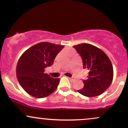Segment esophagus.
<instances>
[{
	"label": "esophagus",
	"instance_id": "obj_1",
	"mask_svg": "<svg viewBox=\"0 0 128 128\" xmlns=\"http://www.w3.org/2000/svg\"><path fill=\"white\" fill-rule=\"evenodd\" d=\"M68 79H72V80H74V78H69V77H68Z\"/></svg>",
	"mask_w": 128,
	"mask_h": 128
}]
</instances>
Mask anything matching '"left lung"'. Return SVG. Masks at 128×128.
I'll use <instances>...</instances> for the list:
<instances>
[{
	"mask_svg": "<svg viewBox=\"0 0 128 128\" xmlns=\"http://www.w3.org/2000/svg\"><path fill=\"white\" fill-rule=\"evenodd\" d=\"M82 57L83 67L88 70L84 86L78 92L86 97L99 96L108 89L112 81L114 72L112 63L105 53L88 43L73 46Z\"/></svg>",
	"mask_w": 128,
	"mask_h": 128,
	"instance_id": "8db88e82",
	"label": "left lung"
}]
</instances>
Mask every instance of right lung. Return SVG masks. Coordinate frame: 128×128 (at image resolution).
Returning a JSON list of instances; mask_svg holds the SVG:
<instances>
[{
	"mask_svg": "<svg viewBox=\"0 0 128 128\" xmlns=\"http://www.w3.org/2000/svg\"><path fill=\"white\" fill-rule=\"evenodd\" d=\"M64 46L42 42L32 46L19 58L16 67L18 81L24 90L36 98H43L55 92L60 79L44 73L53 64L56 56Z\"/></svg>",
	"mask_w": 128,
	"mask_h": 128,
	"instance_id": "obj_1",
	"label": "right lung"
}]
</instances>
